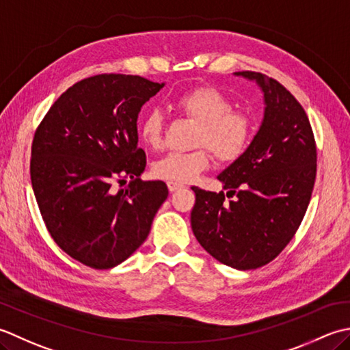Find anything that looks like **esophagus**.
Here are the masks:
<instances>
[{
    "label": "esophagus",
    "mask_w": 350,
    "mask_h": 350,
    "mask_svg": "<svg viewBox=\"0 0 350 350\" xmlns=\"http://www.w3.org/2000/svg\"><path fill=\"white\" fill-rule=\"evenodd\" d=\"M167 187L170 191H176V190H181L183 185L181 184H175V183H167Z\"/></svg>",
    "instance_id": "esophagus-1"
}]
</instances>
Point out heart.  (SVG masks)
Returning a JSON list of instances; mask_svg holds the SVG:
<instances>
[{"label": "heart", "instance_id": "heart-1", "mask_svg": "<svg viewBox=\"0 0 350 350\" xmlns=\"http://www.w3.org/2000/svg\"><path fill=\"white\" fill-rule=\"evenodd\" d=\"M175 109L198 124L195 146L190 152H169L152 166L157 178L175 184L193 181L210 165V154L219 163H234L243 157L254 139V120L247 113L234 110L230 96L211 85L191 89L175 99ZM166 120L160 110H149L140 120L139 133L151 149L165 145ZM207 148L205 150L204 148Z\"/></svg>", "mask_w": 350, "mask_h": 350}]
</instances>
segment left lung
Instances as JSON below:
<instances>
[{
  "label": "left lung",
  "mask_w": 350,
  "mask_h": 350,
  "mask_svg": "<svg viewBox=\"0 0 350 350\" xmlns=\"http://www.w3.org/2000/svg\"><path fill=\"white\" fill-rule=\"evenodd\" d=\"M265 92L260 131L243 157L219 180L225 191L191 187V230L217 261L239 270L275 260L295 237L308 208L317 172L314 133L301 103L260 72L241 70Z\"/></svg>",
  "instance_id": "left-lung-1"
}]
</instances>
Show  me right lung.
Wrapping results in <instances>:
<instances>
[{"label": "right lung", "instance_id": "add662e5", "mask_svg": "<svg viewBox=\"0 0 350 350\" xmlns=\"http://www.w3.org/2000/svg\"><path fill=\"white\" fill-rule=\"evenodd\" d=\"M163 84L99 74L75 83L36 128L30 175L42 219L62 251L92 269H111L146 240L169 195L144 181L137 116ZM131 181L116 191L115 182Z\"/></svg>", "mask_w": 350, "mask_h": 350}]
</instances>
